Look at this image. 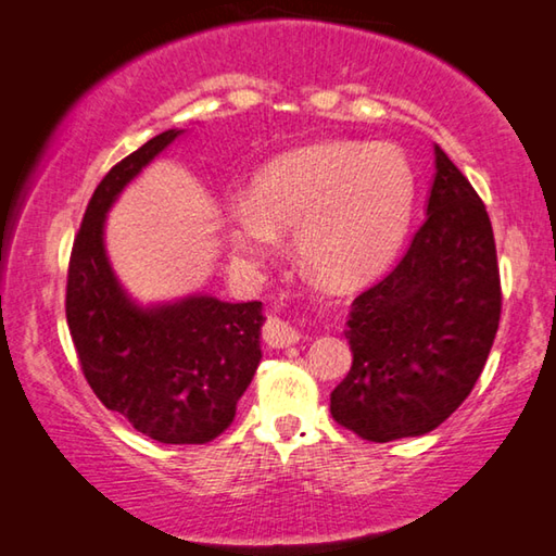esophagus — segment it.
Instances as JSON below:
<instances>
[{
  "instance_id": "esophagus-1",
  "label": "esophagus",
  "mask_w": 556,
  "mask_h": 556,
  "mask_svg": "<svg viewBox=\"0 0 556 556\" xmlns=\"http://www.w3.org/2000/svg\"><path fill=\"white\" fill-rule=\"evenodd\" d=\"M262 339L271 346V350H287V346L300 342V331L289 325V321L275 317V319H269L267 325H264Z\"/></svg>"
}]
</instances>
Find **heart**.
<instances>
[{"label":"heart","instance_id":"heart-1","mask_svg":"<svg viewBox=\"0 0 556 556\" xmlns=\"http://www.w3.org/2000/svg\"><path fill=\"white\" fill-rule=\"evenodd\" d=\"M417 174L394 144L321 142L277 156L229 206V244L260 264L277 229H294L296 254L327 285H357L382 271L407 237Z\"/></svg>","mask_w":556,"mask_h":556}]
</instances>
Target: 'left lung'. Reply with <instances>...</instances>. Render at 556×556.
Here are the masks:
<instances>
[{
    "label": "left lung",
    "instance_id": "8db88e82",
    "mask_svg": "<svg viewBox=\"0 0 556 556\" xmlns=\"http://www.w3.org/2000/svg\"><path fill=\"white\" fill-rule=\"evenodd\" d=\"M427 219L400 264L352 302V369L331 417L367 442L437 429L467 400L500 329L502 285L486 206L434 147Z\"/></svg>",
    "mask_w": 556,
    "mask_h": 556
}]
</instances>
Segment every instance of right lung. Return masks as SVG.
Segmentation results:
<instances>
[{"label":"right lung","instance_id":"obj_1","mask_svg":"<svg viewBox=\"0 0 556 556\" xmlns=\"http://www.w3.org/2000/svg\"><path fill=\"white\" fill-rule=\"evenodd\" d=\"M181 129H167L106 172L89 199L66 271V325L97 400L162 444H206L231 425L262 359V302L194 294L139 306L104 252V217L124 187Z\"/></svg>","mask_w":556,"mask_h":556}]
</instances>
